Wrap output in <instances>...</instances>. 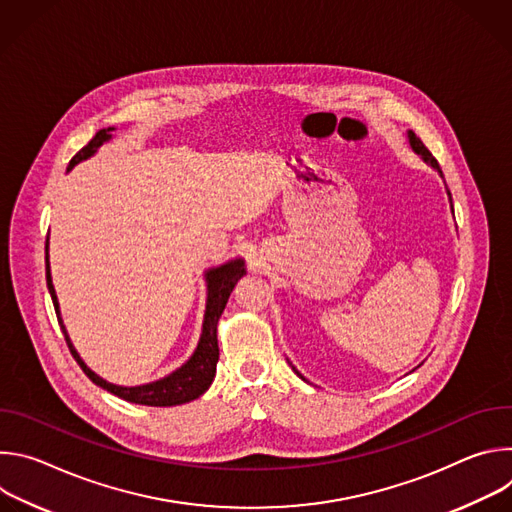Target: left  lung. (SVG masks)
I'll return each mask as SVG.
<instances>
[{"mask_svg": "<svg viewBox=\"0 0 512 512\" xmlns=\"http://www.w3.org/2000/svg\"><path fill=\"white\" fill-rule=\"evenodd\" d=\"M407 139H409V145H411V150H413V152H415V154H417V156H419V158H421V160H423V162H425L427 166H431V168H433V170H435L437 174H440V178H444V172H442L440 164H437V160H435V158H433V156L429 154V150L425 148V145H423V141H421V139H419V137H417V135H415V133H413L411 129L407 131ZM446 192H448L450 208H452V212H454V204H452V194H450V190H448V188H446ZM291 369H294V371H296V367H291ZM296 375H298V377H300L302 381H306V379H304V377H302V375H300L298 371H296Z\"/></svg>", "mask_w": 512, "mask_h": 512, "instance_id": "1", "label": "left lung"}]
</instances>
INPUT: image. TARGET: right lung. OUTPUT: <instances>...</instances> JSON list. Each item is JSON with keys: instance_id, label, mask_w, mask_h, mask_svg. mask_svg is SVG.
<instances>
[{"instance_id": "right-lung-1", "label": "right lung", "mask_w": 512, "mask_h": 512, "mask_svg": "<svg viewBox=\"0 0 512 512\" xmlns=\"http://www.w3.org/2000/svg\"><path fill=\"white\" fill-rule=\"evenodd\" d=\"M115 127H107L101 129L85 148L70 160L68 170L75 168L79 162L89 160L91 156L97 154V150L101 148L103 143H107L113 135ZM247 273L245 269V261L243 259H231L218 267H210L204 271V279H206V310H204V322H202V334L198 340L196 350L192 352V356L182 364L180 369H176L174 373H170L164 379H158L154 383H145V385H137V387H121V385H113L109 381H105L103 377H99L97 373H93L85 360L81 358V354L77 352V348L72 346L68 332L62 324L60 318V306H58V298L56 291L52 285V275H50V261H48V239H46V285L50 291V298L58 316V324L62 328L64 340L70 348V354L75 356V360L81 364L83 373L101 389L129 401V403H137V405H150V407H172V405H182L188 401L198 399L214 381L216 375V362H218V340H216V326H218V318L223 316L225 306L229 302V296L233 287L237 285V281Z\"/></svg>"}]
</instances>
